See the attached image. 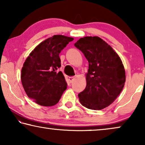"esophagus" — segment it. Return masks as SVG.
Returning a JSON list of instances; mask_svg holds the SVG:
<instances>
[{
  "instance_id": "obj_1",
  "label": "esophagus",
  "mask_w": 145,
  "mask_h": 145,
  "mask_svg": "<svg viewBox=\"0 0 145 145\" xmlns=\"http://www.w3.org/2000/svg\"><path fill=\"white\" fill-rule=\"evenodd\" d=\"M74 76H70V77L69 78V82H70L71 83H72V82L73 80H74Z\"/></svg>"
}]
</instances>
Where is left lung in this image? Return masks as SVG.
<instances>
[{
    "instance_id": "8db88e82",
    "label": "left lung",
    "mask_w": 145,
    "mask_h": 145,
    "mask_svg": "<svg viewBox=\"0 0 145 145\" xmlns=\"http://www.w3.org/2000/svg\"><path fill=\"white\" fill-rule=\"evenodd\" d=\"M89 63L86 86L78 94L80 103L91 110H101L114 102L125 82V72L118 54L98 37L81 38L74 44Z\"/></svg>"
}]
</instances>
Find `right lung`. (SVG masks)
Returning a JSON list of instances; mask_svg holds the SVG:
<instances>
[{"mask_svg": "<svg viewBox=\"0 0 145 145\" xmlns=\"http://www.w3.org/2000/svg\"><path fill=\"white\" fill-rule=\"evenodd\" d=\"M73 38L54 35L39 44L29 54L22 69L21 80L28 97L40 105L54 106L67 89L59 54Z\"/></svg>", "mask_w": 145, "mask_h": 145, "instance_id": "1", "label": "right lung"}]
</instances>
